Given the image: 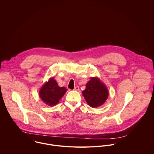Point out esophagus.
Here are the masks:
<instances>
[{"label": "esophagus", "mask_w": 154, "mask_h": 154, "mask_svg": "<svg viewBox=\"0 0 154 154\" xmlns=\"http://www.w3.org/2000/svg\"><path fill=\"white\" fill-rule=\"evenodd\" d=\"M79 89V87H75L74 89H73L74 91H78Z\"/></svg>", "instance_id": "34e87169"}]
</instances>
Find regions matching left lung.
I'll list each match as a JSON object with an SVG mask.
<instances>
[{"instance_id": "1", "label": "left lung", "mask_w": 154, "mask_h": 154, "mask_svg": "<svg viewBox=\"0 0 154 154\" xmlns=\"http://www.w3.org/2000/svg\"><path fill=\"white\" fill-rule=\"evenodd\" d=\"M82 94L88 105L96 108L102 106L108 98L109 92L106 85L98 77H91Z\"/></svg>"}]
</instances>
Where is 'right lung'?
Segmentation results:
<instances>
[{
	"label": "right lung",
	"instance_id": "1",
	"mask_svg": "<svg viewBox=\"0 0 154 154\" xmlns=\"http://www.w3.org/2000/svg\"><path fill=\"white\" fill-rule=\"evenodd\" d=\"M66 91L65 87H60L54 78H50L40 88L39 96L45 104L54 106L59 103Z\"/></svg>",
	"mask_w": 154,
	"mask_h": 154
}]
</instances>
